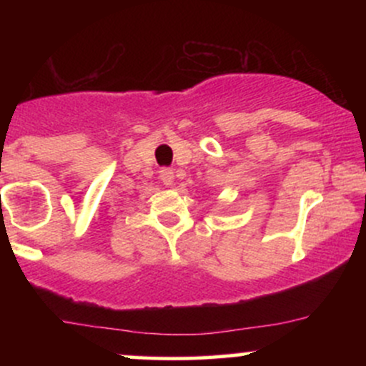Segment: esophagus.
Returning <instances> with one entry per match:
<instances>
[{
    "instance_id": "obj_1",
    "label": "esophagus",
    "mask_w": 366,
    "mask_h": 366,
    "mask_svg": "<svg viewBox=\"0 0 366 366\" xmlns=\"http://www.w3.org/2000/svg\"><path fill=\"white\" fill-rule=\"evenodd\" d=\"M159 179H162V182L165 186H172V182H174V172L170 169H159Z\"/></svg>"
}]
</instances>
